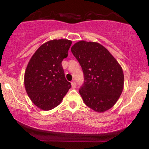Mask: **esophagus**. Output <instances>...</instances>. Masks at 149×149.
I'll return each instance as SVG.
<instances>
[{"label":"esophagus","instance_id":"34e87169","mask_svg":"<svg viewBox=\"0 0 149 149\" xmlns=\"http://www.w3.org/2000/svg\"><path fill=\"white\" fill-rule=\"evenodd\" d=\"M71 86H72L73 88H76V81H74V80H73V81L71 82Z\"/></svg>","mask_w":149,"mask_h":149}]
</instances>
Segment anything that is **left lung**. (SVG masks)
<instances>
[{"label": "left lung", "mask_w": 149, "mask_h": 149, "mask_svg": "<svg viewBox=\"0 0 149 149\" xmlns=\"http://www.w3.org/2000/svg\"><path fill=\"white\" fill-rule=\"evenodd\" d=\"M71 50L84 73V83L79 90L84 103L98 113L110 109L123 90L124 74L120 65L98 42L80 40Z\"/></svg>", "instance_id": "8db88e82"}]
</instances>
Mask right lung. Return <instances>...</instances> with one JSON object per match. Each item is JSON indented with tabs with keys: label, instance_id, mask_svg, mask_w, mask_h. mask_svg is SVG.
Returning <instances> with one entry per match:
<instances>
[{
	"label": "right lung",
	"instance_id": "obj_1",
	"mask_svg": "<svg viewBox=\"0 0 149 149\" xmlns=\"http://www.w3.org/2000/svg\"><path fill=\"white\" fill-rule=\"evenodd\" d=\"M72 41L54 39L36 51L24 73V86L32 102L43 111L57 107L71 88L65 78L63 59L67 57Z\"/></svg>",
	"mask_w": 149,
	"mask_h": 149
}]
</instances>
